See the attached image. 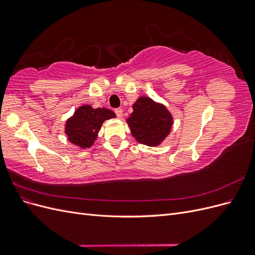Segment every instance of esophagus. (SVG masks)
<instances>
[{
    "label": "esophagus",
    "mask_w": 255,
    "mask_h": 255,
    "mask_svg": "<svg viewBox=\"0 0 255 255\" xmlns=\"http://www.w3.org/2000/svg\"><path fill=\"white\" fill-rule=\"evenodd\" d=\"M115 113H116V115H117L118 118H121L122 115H123V110L122 109H116Z\"/></svg>",
    "instance_id": "1"
}]
</instances>
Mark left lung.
I'll use <instances>...</instances> for the list:
<instances>
[{"mask_svg":"<svg viewBox=\"0 0 255 255\" xmlns=\"http://www.w3.org/2000/svg\"><path fill=\"white\" fill-rule=\"evenodd\" d=\"M127 122L138 142L156 146L170 134L173 118L165 105L148 97H140L133 104V113Z\"/></svg>","mask_w":255,"mask_h":255,"instance_id":"left-lung-1","label":"left lung"}]
</instances>
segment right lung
Masks as SVG:
<instances>
[{
	"instance_id": "obj_1",
	"label": "right lung",
	"mask_w": 255,
	"mask_h": 255,
	"mask_svg": "<svg viewBox=\"0 0 255 255\" xmlns=\"http://www.w3.org/2000/svg\"><path fill=\"white\" fill-rule=\"evenodd\" d=\"M113 111L107 109H94L90 105H82L66 121L65 133L68 140L82 149L90 148L95 143L103 122L115 118Z\"/></svg>"
}]
</instances>
